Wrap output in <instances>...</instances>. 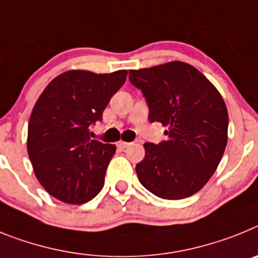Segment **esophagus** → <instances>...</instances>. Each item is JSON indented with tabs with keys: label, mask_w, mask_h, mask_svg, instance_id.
<instances>
[{
	"label": "esophagus",
	"mask_w": 258,
	"mask_h": 258,
	"mask_svg": "<svg viewBox=\"0 0 258 258\" xmlns=\"http://www.w3.org/2000/svg\"><path fill=\"white\" fill-rule=\"evenodd\" d=\"M130 145H131V143H127V142L118 143V148H120V149H126V148H128Z\"/></svg>",
	"instance_id": "esophagus-1"
}]
</instances>
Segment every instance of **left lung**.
Listing matches in <instances>:
<instances>
[{
  "label": "left lung",
  "mask_w": 258,
  "mask_h": 258,
  "mask_svg": "<svg viewBox=\"0 0 258 258\" xmlns=\"http://www.w3.org/2000/svg\"><path fill=\"white\" fill-rule=\"evenodd\" d=\"M128 78L143 92L149 122L167 127V140L144 144V160L136 165L139 180L161 199L192 196L214 174L227 144L228 114L222 96L184 62L130 70Z\"/></svg>",
  "instance_id": "obj_1"
}]
</instances>
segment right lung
<instances>
[{
	"mask_svg": "<svg viewBox=\"0 0 258 258\" xmlns=\"http://www.w3.org/2000/svg\"><path fill=\"white\" fill-rule=\"evenodd\" d=\"M126 78V70L66 71L49 83L33 106L27 151L37 180L58 200L84 204L104 187L115 145L92 140L89 130L102 120Z\"/></svg>",
	"mask_w": 258,
	"mask_h": 258,
	"instance_id": "right-lung-1",
	"label": "right lung"
}]
</instances>
